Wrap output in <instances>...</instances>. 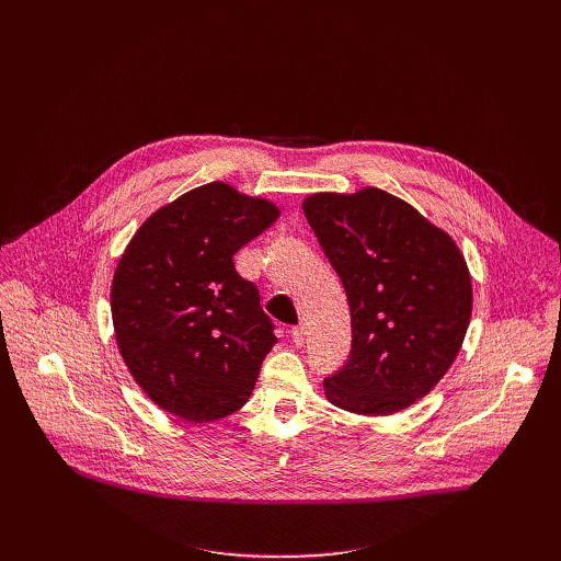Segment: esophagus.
I'll return each instance as SVG.
<instances>
[{
	"mask_svg": "<svg viewBox=\"0 0 561 561\" xmlns=\"http://www.w3.org/2000/svg\"><path fill=\"white\" fill-rule=\"evenodd\" d=\"M306 329L304 327H295V329H290V337H293V342H295V346H304V342H306Z\"/></svg>",
	"mask_w": 561,
	"mask_h": 561,
	"instance_id": "obj_1",
	"label": "esophagus"
}]
</instances>
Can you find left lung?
<instances>
[{"label": "left lung", "instance_id": "obj_1", "mask_svg": "<svg viewBox=\"0 0 561 561\" xmlns=\"http://www.w3.org/2000/svg\"><path fill=\"white\" fill-rule=\"evenodd\" d=\"M304 215L351 306V355L324 379L329 402L390 415L428 394L468 331L472 284L457 244L379 188L317 193Z\"/></svg>", "mask_w": 561, "mask_h": 561}]
</instances>
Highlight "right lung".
<instances>
[{
	"label": "right lung",
	"mask_w": 561,
	"mask_h": 561,
	"mask_svg": "<svg viewBox=\"0 0 561 561\" xmlns=\"http://www.w3.org/2000/svg\"><path fill=\"white\" fill-rule=\"evenodd\" d=\"M277 217L273 202L213 182L154 210L133 234L111 286L115 340L162 411L204 424L249 402L277 337L232 255Z\"/></svg>",
	"instance_id": "add662e5"
}]
</instances>
